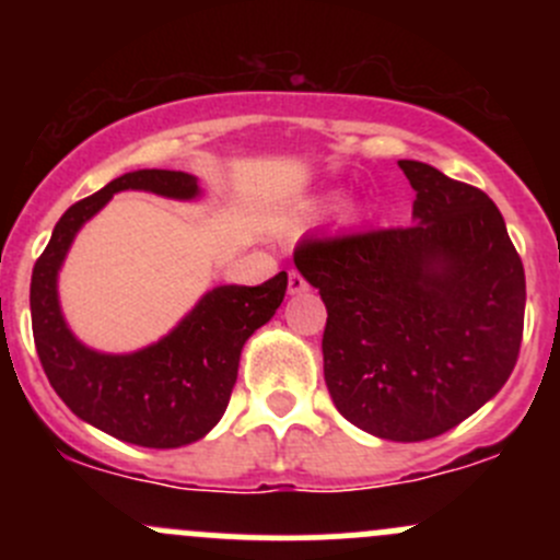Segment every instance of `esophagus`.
I'll use <instances>...</instances> for the list:
<instances>
[{
    "instance_id": "1",
    "label": "esophagus",
    "mask_w": 560,
    "mask_h": 560,
    "mask_svg": "<svg viewBox=\"0 0 560 560\" xmlns=\"http://www.w3.org/2000/svg\"><path fill=\"white\" fill-rule=\"evenodd\" d=\"M287 287H290V295H301V292L308 290L306 279H303L298 270H290V281H287Z\"/></svg>"
}]
</instances>
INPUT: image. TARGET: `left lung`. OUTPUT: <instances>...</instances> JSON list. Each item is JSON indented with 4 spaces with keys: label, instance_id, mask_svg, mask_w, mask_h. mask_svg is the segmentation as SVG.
I'll list each match as a JSON object with an SVG mask.
<instances>
[{
    "label": "left lung",
    "instance_id": "obj_1",
    "mask_svg": "<svg viewBox=\"0 0 560 560\" xmlns=\"http://www.w3.org/2000/svg\"><path fill=\"white\" fill-rule=\"evenodd\" d=\"M415 224L303 238L295 265L327 308L336 409L389 442H425L488 404L517 363L525 273L495 202L400 160Z\"/></svg>",
    "mask_w": 560,
    "mask_h": 560
}]
</instances>
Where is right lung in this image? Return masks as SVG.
I'll return each instance as SVG.
<instances>
[{
  "instance_id": "obj_1",
  "label": "right lung",
  "mask_w": 560,
  "mask_h": 560,
  "mask_svg": "<svg viewBox=\"0 0 560 560\" xmlns=\"http://www.w3.org/2000/svg\"><path fill=\"white\" fill-rule=\"evenodd\" d=\"M124 189L175 200L200 195L189 173L135 171L67 208L32 270L35 347L50 387L83 422L138 447H184L222 420L238 380L241 349L281 306L287 273L257 287H217L173 332L140 352L103 354L83 347L61 316L56 276L78 230Z\"/></svg>"
}]
</instances>
